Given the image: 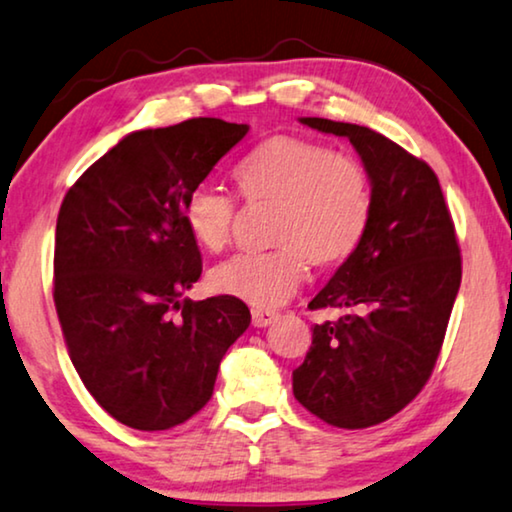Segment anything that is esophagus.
<instances>
[{
    "instance_id": "1",
    "label": "esophagus",
    "mask_w": 512,
    "mask_h": 512,
    "mask_svg": "<svg viewBox=\"0 0 512 512\" xmlns=\"http://www.w3.org/2000/svg\"><path fill=\"white\" fill-rule=\"evenodd\" d=\"M275 319H277V312H272V310H261V307L251 310V324H254L256 328L270 326Z\"/></svg>"
}]
</instances>
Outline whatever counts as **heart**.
I'll return each mask as SVG.
<instances>
[{
	"mask_svg": "<svg viewBox=\"0 0 512 512\" xmlns=\"http://www.w3.org/2000/svg\"><path fill=\"white\" fill-rule=\"evenodd\" d=\"M249 202H275L270 240L275 249L237 254L209 272V286L254 307H277L307 279L310 261L331 268L359 249L373 214L366 165L349 153L303 137H272L235 167ZM237 205L219 186L188 193L184 221L193 240L223 251L233 237Z\"/></svg>",
	"mask_w": 512,
	"mask_h": 512,
	"instance_id": "obj_1",
	"label": "heart"
}]
</instances>
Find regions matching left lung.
Returning a JSON list of instances; mask_svg holds the SVG:
<instances>
[{
	"mask_svg": "<svg viewBox=\"0 0 512 512\" xmlns=\"http://www.w3.org/2000/svg\"><path fill=\"white\" fill-rule=\"evenodd\" d=\"M300 123L352 142L373 184V214L359 249L307 305L349 314L312 328L293 396L326 424L366 429L401 412L431 377L461 284L459 242L424 160L363 125Z\"/></svg>",
	"mask_w": 512,
	"mask_h": 512,
	"instance_id": "left-lung-1",
	"label": "left lung"
}]
</instances>
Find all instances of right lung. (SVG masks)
Instances as JSON below:
<instances>
[{"instance_id":"add662e5","label":"right lung","mask_w":512,"mask_h":512,"mask_svg":"<svg viewBox=\"0 0 512 512\" xmlns=\"http://www.w3.org/2000/svg\"><path fill=\"white\" fill-rule=\"evenodd\" d=\"M247 132L221 118L130 132L60 205L53 300L69 359L130 429L167 431L205 408L249 328L242 300L184 298L202 275L186 198Z\"/></svg>"}]
</instances>
